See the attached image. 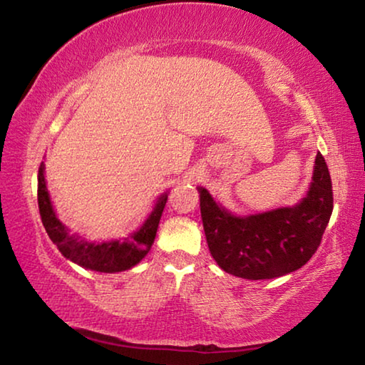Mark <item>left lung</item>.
Listing matches in <instances>:
<instances>
[{"instance_id":"1","label":"left lung","mask_w":365,"mask_h":365,"mask_svg":"<svg viewBox=\"0 0 365 365\" xmlns=\"http://www.w3.org/2000/svg\"><path fill=\"white\" fill-rule=\"evenodd\" d=\"M200 206L209 251L220 269L248 280L275 279L301 269L317 251L333 211L329 168L317 153L312 182L299 205L238 217L206 188Z\"/></svg>"}]
</instances>
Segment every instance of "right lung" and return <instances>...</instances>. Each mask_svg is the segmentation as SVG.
<instances>
[{
  "label": "right lung",
  "mask_w": 365,
  "mask_h": 365,
  "mask_svg": "<svg viewBox=\"0 0 365 365\" xmlns=\"http://www.w3.org/2000/svg\"><path fill=\"white\" fill-rule=\"evenodd\" d=\"M165 202H168V193L159 197L150 217L145 220L140 230L128 235L122 242L114 240L108 243H90L78 235H71L63 222L56 217L46 190L45 164L41 163L38 169V209L48 237L58 246L64 257L90 270L113 274L137 265L151 250Z\"/></svg>",
  "instance_id": "add662e5"
}]
</instances>
